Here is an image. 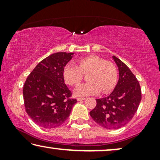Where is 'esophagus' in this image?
<instances>
[{
    "mask_svg": "<svg viewBox=\"0 0 160 160\" xmlns=\"http://www.w3.org/2000/svg\"><path fill=\"white\" fill-rule=\"evenodd\" d=\"M85 100L84 98H77V100L78 101H82V100Z\"/></svg>",
    "mask_w": 160,
    "mask_h": 160,
    "instance_id": "1",
    "label": "esophagus"
}]
</instances>
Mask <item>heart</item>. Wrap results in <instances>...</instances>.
I'll return each mask as SVG.
<instances>
[{
  "instance_id": "heart-1",
  "label": "heart",
  "mask_w": 160,
  "mask_h": 160,
  "mask_svg": "<svg viewBox=\"0 0 160 160\" xmlns=\"http://www.w3.org/2000/svg\"><path fill=\"white\" fill-rule=\"evenodd\" d=\"M78 65L68 64L63 69V78L66 84L75 86L79 84L83 74H87L89 82L82 84L74 89L76 97H86L98 95L102 91L107 93L117 84L118 72L116 65L111 61H106L97 55H89L80 58Z\"/></svg>"
}]
</instances>
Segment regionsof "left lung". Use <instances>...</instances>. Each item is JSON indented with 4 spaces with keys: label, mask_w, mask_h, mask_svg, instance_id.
Segmentation results:
<instances>
[{
    "label": "left lung",
    "mask_w": 160,
    "mask_h": 160,
    "mask_svg": "<svg viewBox=\"0 0 160 160\" xmlns=\"http://www.w3.org/2000/svg\"><path fill=\"white\" fill-rule=\"evenodd\" d=\"M119 70V80L108 97L97 99L95 108L89 112L98 124L108 130H117L132 119L141 100L138 81L124 63L112 57Z\"/></svg>",
    "instance_id": "8db88e82"
}]
</instances>
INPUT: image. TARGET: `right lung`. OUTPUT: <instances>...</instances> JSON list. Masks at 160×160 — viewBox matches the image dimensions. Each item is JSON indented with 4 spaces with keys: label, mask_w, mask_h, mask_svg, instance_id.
Returning <instances> with one entry per match:
<instances>
[{
    "label": "right lung",
    "mask_w": 160,
    "mask_h": 160,
    "mask_svg": "<svg viewBox=\"0 0 160 160\" xmlns=\"http://www.w3.org/2000/svg\"><path fill=\"white\" fill-rule=\"evenodd\" d=\"M74 53L58 52L41 61L23 87L25 111L36 124L46 129L62 125L77 102L65 84L63 69Z\"/></svg>",
    "instance_id": "right-lung-1"
}]
</instances>
